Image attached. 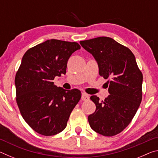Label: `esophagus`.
Here are the masks:
<instances>
[{"label": "esophagus", "mask_w": 158, "mask_h": 158, "mask_svg": "<svg viewBox=\"0 0 158 158\" xmlns=\"http://www.w3.org/2000/svg\"><path fill=\"white\" fill-rule=\"evenodd\" d=\"M81 100L83 101H88L89 100V96L86 93H83L82 95H81Z\"/></svg>", "instance_id": "obj_1"}]
</instances>
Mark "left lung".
I'll list each match as a JSON object with an SVG mask.
<instances>
[{
    "label": "left lung",
    "mask_w": 158,
    "mask_h": 158,
    "mask_svg": "<svg viewBox=\"0 0 158 158\" xmlns=\"http://www.w3.org/2000/svg\"><path fill=\"white\" fill-rule=\"evenodd\" d=\"M80 44L97 61L99 74L108 79L110 94L101 102L96 95L90 97L96 109L88 117L90 126L100 135L112 137L130 124L139 107L143 74L133 53L111 37H99Z\"/></svg>",
    "instance_id": "1"
}]
</instances>
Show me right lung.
<instances>
[{"instance_id": "add662e5", "label": "right lung", "mask_w": 158, "mask_h": 158, "mask_svg": "<svg viewBox=\"0 0 158 158\" xmlns=\"http://www.w3.org/2000/svg\"><path fill=\"white\" fill-rule=\"evenodd\" d=\"M77 42L48 40L29 49L15 77L16 100L24 121L36 132L52 136L65 129L81 93L53 84L65 74L70 56L80 49Z\"/></svg>"}]
</instances>
